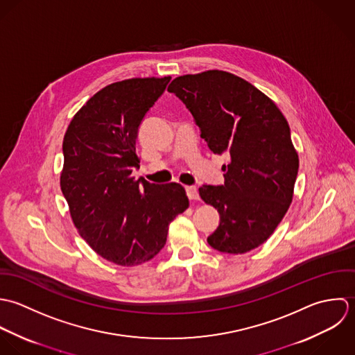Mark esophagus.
Masks as SVG:
<instances>
[{
	"label": "esophagus",
	"instance_id": "obj_1",
	"mask_svg": "<svg viewBox=\"0 0 355 355\" xmlns=\"http://www.w3.org/2000/svg\"><path fill=\"white\" fill-rule=\"evenodd\" d=\"M187 195L191 200H198L199 199V193H198V189L196 187H187Z\"/></svg>",
	"mask_w": 355,
	"mask_h": 355
}]
</instances>
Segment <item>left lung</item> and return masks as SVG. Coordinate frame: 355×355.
<instances>
[{
  "instance_id": "1",
  "label": "left lung",
  "mask_w": 355,
  "mask_h": 355,
  "mask_svg": "<svg viewBox=\"0 0 355 355\" xmlns=\"http://www.w3.org/2000/svg\"><path fill=\"white\" fill-rule=\"evenodd\" d=\"M167 90L192 112L214 153H229L225 184L199 188L220 215L209 244L226 254L259 247L288 211L299 168L283 112L254 85L220 70L177 76Z\"/></svg>"
}]
</instances>
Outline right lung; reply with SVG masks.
Wrapping results in <instances>:
<instances>
[{
  "label": "right lung",
  "instance_id": "obj_1",
  "mask_svg": "<svg viewBox=\"0 0 355 355\" xmlns=\"http://www.w3.org/2000/svg\"><path fill=\"white\" fill-rule=\"evenodd\" d=\"M171 76L107 85L73 115L63 140L60 188L80 237L119 266L150 261L166 244L170 222L189 207L182 185L132 177L140 167L139 126Z\"/></svg>",
  "mask_w": 355,
  "mask_h": 355
}]
</instances>
